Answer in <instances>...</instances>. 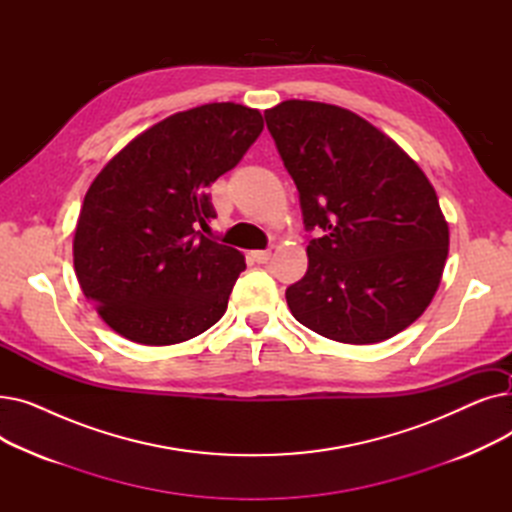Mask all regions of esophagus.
<instances>
[{"mask_svg":"<svg viewBox=\"0 0 512 512\" xmlns=\"http://www.w3.org/2000/svg\"><path fill=\"white\" fill-rule=\"evenodd\" d=\"M251 257H253V261H257V263H267V261L272 259V251H253Z\"/></svg>","mask_w":512,"mask_h":512,"instance_id":"1","label":"esophagus"}]
</instances>
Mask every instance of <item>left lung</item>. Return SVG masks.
Returning a JSON list of instances; mask_svg holds the SVG:
<instances>
[{
  "label": "left lung",
  "mask_w": 512,
  "mask_h": 512,
  "mask_svg": "<svg viewBox=\"0 0 512 512\" xmlns=\"http://www.w3.org/2000/svg\"><path fill=\"white\" fill-rule=\"evenodd\" d=\"M303 224L317 230L286 303L303 326L344 344L382 342L432 303L448 222L423 170L388 134L344 107L288 99L265 110Z\"/></svg>",
  "instance_id": "left-lung-1"
}]
</instances>
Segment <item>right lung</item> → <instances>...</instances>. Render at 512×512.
<instances>
[{
    "mask_svg": "<svg viewBox=\"0 0 512 512\" xmlns=\"http://www.w3.org/2000/svg\"><path fill=\"white\" fill-rule=\"evenodd\" d=\"M261 130L253 107L199 105L141 132L95 176L74 230V272L114 332L178 344L226 313L245 255L199 226L215 218L207 188Z\"/></svg>",
    "mask_w": 512,
    "mask_h": 512,
    "instance_id": "obj_1",
    "label": "right lung"
}]
</instances>
